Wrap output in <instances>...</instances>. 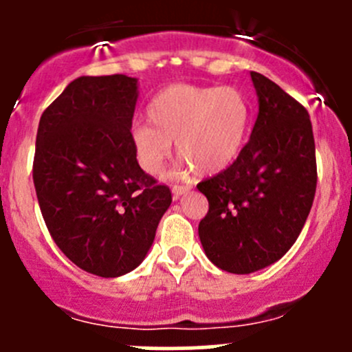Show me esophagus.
Here are the masks:
<instances>
[{
    "label": "esophagus",
    "mask_w": 352,
    "mask_h": 352,
    "mask_svg": "<svg viewBox=\"0 0 352 352\" xmlns=\"http://www.w3.org/2000/svg\"><path fill=\"white\" fill-rule=\"evenodd\" d=\"M189 190H190L189 186H179V184H175V186H172V192H173V196H175V197L182 196V194L189 192Z\"/></svg>",
    "instance_id": "obj_1"
}]
</instances>
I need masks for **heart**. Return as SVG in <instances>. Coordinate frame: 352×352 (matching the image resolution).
<instances>
[{"label":"heart","mask_w":352,"mask_h":352,"mask_svg":"<svg viewBox=\"0 0 352 352\" xmlns=\"http://www.w3.org/2000/svg\"><path fill=\"white\" fill-rule=\"evenodd\" d=\"M148 122L133 127L134 153L140 165L158 175L177 153L201 175H212L232 165L242 150L250 105L235 87L172 85L148 105Z\"/></svg>","instance_id":"b5f03b06"}]
</instances>
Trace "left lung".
I'll list each match as a JSON object with an SVG mask.
<instances>
[{
	"label": "left lung",
	"instance_id": "left-lung-1",
	"mask_svg": "<svg viewBox=\"0 0 352 352\" xmlns=\"http://www.w3.org/2000/svg\"><path fill=\"white\" fill-rule=\"evenodd\" d=\"M258 116L235 162L197 184L209 211L199 239L216 267L250 274L274 264L303 230L317 158L308 110L264 74L250 73Z\"/></svg>",
	"mask_w": 352,
	"mask_h": 352
}]
</instances>
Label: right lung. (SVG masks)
I'll use <instances>...</instances> for the list:
<instances>
[{
    "label": "right lung",
    "mask_w": 352,
    "mask_h": 352,
    "mask_svg": "<svg viewBox=\"0 0 352 352\" xmlns=\"http://www.w3.org/2000/svg\"><path fill=\"white\" fill-rule=\"evenodd\" d=\"M136 78L81 76L38 122L32 173L45 226L74 265L100 278L141 264L172 202L136 160Z\"/></svg>",
    "instance_id": "1"
}]
</instances>
